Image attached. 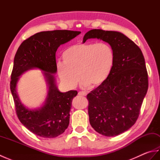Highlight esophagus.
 <instances>
[{
    "mask_svg": "<svg viewBox=\"0 0 160 160\" xmlns=\"http://www.w3.org/2000/svg\"><path fill=\"white\" fill-rule=\"evenodd\" d=\"M87 94V93L85 92V91H79V92H78V95H79V96H86Z\"/></svg>",
    "mask_w": 160,
    "mask_h": 160,
    "instance_id": "esophagus-1",
    "label": "esophagus"
}]
</instances>
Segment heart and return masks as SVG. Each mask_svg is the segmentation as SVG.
Returning a JSON list of instances; mask_svg holds the SVG:
<instances>
[{
  "instance_id": "obj_1",
  "label": "heart",
  "mask_w": 160,
  "mask_h": 160,
  "mask_svg": "<svg viewBox=\"0 0 160 160\" xmlns=\"http://www.w3.org/2000/svg\"><path fill=\"white\" fill-rule=\"evenodd\" d=\"M62 58V62L57 64V72L66 85L76 87L79 75L84 85L96 88L110 76L115 53L108 43H78L64 49Z\"/></svg>"
}]
</instances>
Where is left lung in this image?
Wrapping results in <instances>:
<instances>
[{"label":"left lung","mask_w":160,"mask_h":160,"mask_svg":"<svg viewBox=\"0 0 160 160\" xmlns=\"http://www.w3.org/2000/svg\"><path fill=\"white\" fill-rule=\"evenodd\" d=\"M96 38L111 46L115 62L107 80L87 96L89 122L99 133L115 136L136 122L148 90V73L140 47L123 33L91 29L83 42Z\"/></svg>","instance_id":"1"}]
</instances>
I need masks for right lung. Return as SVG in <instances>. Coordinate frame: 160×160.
<instances>
[{
	"label": "right lung",
	"instance_id": "add662e5",
	"mask_svg": "<svg viewBox=\"0 0 160 160\" xmlns=\"http://www.w3.org/2000/svg\"><path fill=\"white\" fill-rule=\"evenodd\" d=\"M80 33L70 30L41 32L24 40L16 52L10 81L16 113L20 122L40 137L56 138L69 126L71 102L78 92L75 90L60 92L54 84L52 73L57 70L56 52L58 47ZM33 68L46 71L50 86L46 104L37 110H29L20 103L15 88L18 76Z\"/></svg>",
	"mask_w": 160,
	"mask_h": 160
}]
</instances>
